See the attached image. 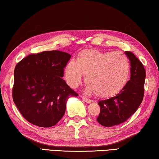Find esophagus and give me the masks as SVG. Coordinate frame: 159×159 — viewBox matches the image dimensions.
<instances>
[{"mask_svg": "<svg viewBox=\"0 0 159 159\" xmlns=\"http://www.w3.org/2000/svg\"><path fill=\"white\" fill-rule=\"evenodd\" d=\"M82 99L84 100V101L85 102H86L87 104H90V103L92 102V100L89 99H86V97H82Z\"/></svg>", "mask_w": 159, "mask_h": 159, "instance_id": "esophagus-1", "label": "esophagus"}]
</instances>
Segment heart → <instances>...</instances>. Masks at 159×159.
Segmentation results:
<instances>
[{"label":"heart","mask_w":159,"mask_h":159,"mask_svg":"<svg viewBox=\"0 0 159 159\" xmlns=\"http://www.w3.org/2000/svg\"><path fill=\"white\" fill-rule=\"evenodd\" d=\"M130 64L123 52H102L97 50L80 51L76 61L71 60L65 67L64 75L69 86L75 89L85 76L87 94L96 93L100 98L117 95L128 81Z\"/></svg>","instance_id":"heart-1"}]
</instances>
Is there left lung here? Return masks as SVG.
I'll return each mask as SVG.
<instances>
[{"label": "left lung", "instance_id": "8db88e82", "mask_svg": "<svg viewBox=\"0 0 159 159\" xmlns=\"http://www.w3.org/2000/svg\"><path fill=\"white\" fill-rule=\"evenodd\" d=\"M131 66L129 80L123 89L113 97L99 101L100 113L97 120L104 127L122 123L135 112L144 96L146 70L142 62L133 53L125 52Z\"/></svg>", "mask_w": 159, "mask_h": 159}]
</instances>
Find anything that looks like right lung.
<instances>
[{"instance_id":"add662e5","label":"right lung","mask_w":159,"mask_h":159,"mask_svg":"<svg viewBox=\"0 0 159 159\" xmlns=\"http://www.w3.org/2000/svg\"><path fill=\"white\" fill-rule=\"evenodd\" d=\"M70 57L60 50L44 51L28 55L16 66L13 99L30 123L54 126L63 117L69 98L79 96L62 79Z\"/></svg>"}]
</instances>
